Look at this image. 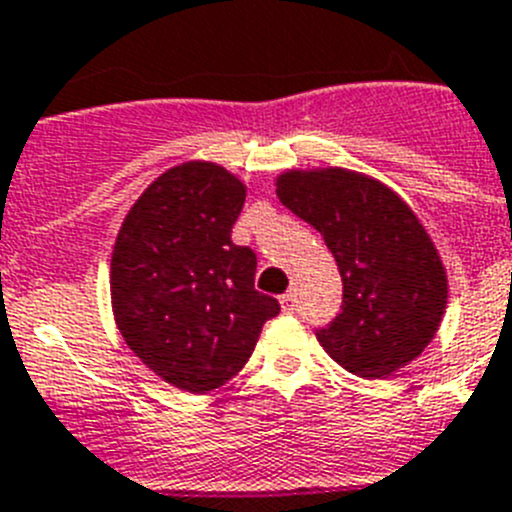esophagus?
<instances>
[{
    "mask_svg": "<svg viewBox=\"0 0 512 512\" xmlns=\"http://www.w3.org/2000/svg\"><path fill=\"white\" fill-rule=\"evenodd\" d=\"M279 302H282L284 312H292L295 310V292H292V289H289V292H284V295L279 297Z\"/></svg>",
    "mask_w": 512,
    "mask_h": 512,
    "instance_id": "esophagus-1",
    "label": "esophagus"
}]
</instances>
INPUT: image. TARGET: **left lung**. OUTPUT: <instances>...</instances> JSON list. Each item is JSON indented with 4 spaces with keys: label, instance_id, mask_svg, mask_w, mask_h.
Instances as JSON below:
<instances>
[{
    "label": "left lung",
    "instance_id": "8db88e82",
    "mask_svg": "<svg viewBox=\"0 0 512 512\" xmlns=\"http://www.w3.org/2000/svg\"><path fill=\"white\" fill-rule=\"evenodd\" d=\"M277 197L323 235L341 271V312L318 330L330 359L366 379L418 359L446 312L449 277L408 202L374 176L341 166L282 171Z\"/></svg>",
    "mask_w": 512,
    "mask_h": 512
}]
</instances>
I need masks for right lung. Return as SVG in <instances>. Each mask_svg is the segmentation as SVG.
Masks as SVG:
<instances>
[{"instance_id":"add662e5","label":"right lung","mask_w":512,"mask_h":512,"mask_svg":"<svg viewBox=\"0 0 512 512\" xmlns=\"http://www.w3.org/2000/svg\"><path fill=\"white\" fill-rule=\"evenodd\" d=\"M246 184L212 161L171 166L130 207L110 261L112 315L171 387L205 395L251 359L279 302L253 287L256 253L230 241Z\"/></svg>"}]
</instances>
